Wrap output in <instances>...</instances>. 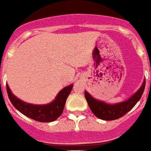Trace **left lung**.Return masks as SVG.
I'll return each instance as SVG.
<instances>
[{"mask_svg":"<svg viewBox=\"0 0 151 151\" xmlns=\"http://www.w3.org/2000/svg\"><path fill=\"white\" fill-rule=\"evenodd\" d=\"M145 83L146 81H144L143 85L138 90L137 92L134 93L127 101L114 105L107 104L102 101L95 100L87 91H84V95L91 111L95 116L105 121H114L124 116L136 105L144 93Z\"/></svg>","mask_w":151,"mask_h":151,"instance_id":"1","label":"left lung"}]
</instances>
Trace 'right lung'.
I'll return each instance as SVG.
<instances>
[{"mask_svg": "<svg viewBox=\"0 0 151 151\" xmlns=\"http://www.w3.org/2000/svg\"><path fill=\"white\" fill-rule=\"evenodd\" d=\"M6 87L10 101L14 107L21 114L39 122H52L57 120L62 114L65 106L66 100L71 92L73 84L66 87L60 91L57 96L56 99L52 103L47 105H34L25 103L17 98L11 93L7 84Z\"/></svg>", "mask_w": 151, "mask_h": 151, "instance_id": "add662e5", "label": "right lung"}]
</instances>
